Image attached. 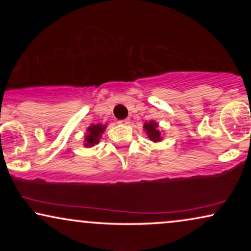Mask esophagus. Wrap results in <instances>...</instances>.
Masks as SVG:
<instances>
[{
	"instance_id": "34e87169",
	"label": "esophagus",
	"mask_w": 251,
	"mask_h": 251,
	"mask_svg": "<svg viewBox=\"0 0 251 251\" xmlns=\"http://www.w3.org/2000/svg\"><path fill=\"white\" fill-rule=\"evenodd\" d=\"M120 123H122V125H129V119H125V120H121V121H119Z\"/></svg>"
}]
</instances>
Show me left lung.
<instances>
[{"label": "left lung", "instance_id": "obj_1", "mask_svg": "<svg viewBox=\"0 0 251 251\" xmlns=\"http://www.w3.org/2000/svg\"><path fill=\"white\" fill-rule=\"evenodd\" d=\"M144 129L146 130V133L149 135V138L152 140V142H159V140H161V133L159 130H157L156 122L154 121L145 122V125H144Z\"/></svg>", "mask_w": 251, "mask_h": 251}]
</instances>
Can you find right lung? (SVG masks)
<instances>
[{"label":"right lung","mask_w":251,"mask_h":251,"mask_svg":"<svg viewBox=\"0 0 251 251\" xmlns=\"http://www.w3.org/2000/svg\"><path fill=\"white\" fill-rule=\"evenodd\" d=\"M106 126L98 123V125H91L88 128L87 136H85V146L91 147L98 144L99 138H100L101 133L104 132Z\"/></svg>","instance_id":"add662e5"}]
</instances>
